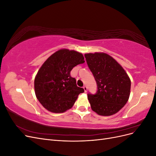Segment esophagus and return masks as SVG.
I'll return each instance as SVG.
<instances>
[{"label":"esophagus","mask_w":156,"mask_h":156,"mask_svg":"<svg viewBox=\"0 0 156 156\" xmlns=\"http://www.w3.org/2000/svg\"><path fill=\"white\" fill-rule=\"evenodd\" d=\"M83 89H84V92H87V87L86 86H84L83 87Z\"/></svg>","instance_id":"esophagus-1"}]
</instances>
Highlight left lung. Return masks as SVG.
I'll return each mask as SVG.
<instances>
[{
  "mask_svg": "<svg viewBox=\"0 0 156 156\" xmlns=\"http://www.w3.org/2000/svg\"><path fill=\"white\" fill-rule=\"evenodd\" d=\"M84 56L98 85L96 94H88L91 108L101 116L116 114L129 100L131 80L128 75L107 53H90Z\"/></svg>",
  "mask_w": 156,
  "mask_h": 156,
  "instance_id": "obj_1",
  "label": "left lung"
}]
</instances>
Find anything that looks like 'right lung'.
Here are the masks:
<instances>
[{"label":"right lung","instance_id":"add662e5","mask_svg":"<svg viewBox=\"0 0 156 156\" xmlns=\"http://www.w3.org/2000/svg\"><path fill=\"white\" fill-rule=\"evenodd\" d=\"M82 53L61 49L47 59L34 79V91L40 103L47 110L64 112L72 108L84 89L77 86L71 77L73 68L84 62Z\"/></svg>","mask_w":156,"mask_h":156}]
</instances>
